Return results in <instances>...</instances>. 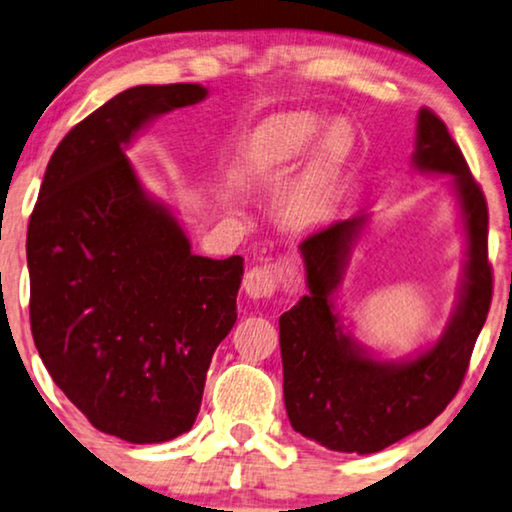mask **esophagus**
Returning a JSON list of instances; mask_svg holds the SVG:
<instances>
[{"label": "esophagus", "instance_id": "34e87169", "mask_svg": "<svg viewBox=\"0 0 512 512\" xmlns=\"http://www.w3.org/2000/svg\"><path fill=\"white\" fill-rule=\"evenodd\" d=\"M295 271L288 264H264L252 267L243 278V290L250 299H271L278 290L295 288Z\"/></svg>", "mask_w": 512, "mask_h": 512}]
</instances>
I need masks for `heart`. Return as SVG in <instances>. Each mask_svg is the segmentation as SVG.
<instances>
[{
	"instance_id": "heart-1",
	"label": "heart",
	"mask_w": 512,
	"mask_h": 512,
	"mask_svg": "<svg viewBox=\"0 0 512 512\" xmlns=\"http://www.w3.org/2000/svg\"><path fill=\"white\" fill-rule=\"evenodd\" d=\"M323 125L325 121L311 112H285L267 119L248 145V168L252 173H274L292 166L309 152ZM320 135L309 166L281 203V217L290 229H311L325 220L335 203L339 175L356 145V131L346 119L327 124Z\"/></svg>"
}]
</instances>
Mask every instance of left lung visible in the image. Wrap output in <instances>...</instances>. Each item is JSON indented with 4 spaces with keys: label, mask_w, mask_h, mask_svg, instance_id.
<instances>
[{
    "label": "left lung",
    "mask_w": 512,
    "mask_h": 512,
    "mask_svg": "<svg viewBox=\"0 0 512 512\" xmlns=\"http://www.w3.org/2000/svg\"><path fill=\"white\" fill-rule=\"evenodd\" d=\"M412 163L421 173L452 175L468 238L459 304L438 342L414 358L379 360L344 335L332 295L365 227V213L299 243L309 295L278 320L290 424L335 452H381L431 424L459 391L492 304L485 194L445 121L428 107L419 112Z\"/></svg>",
    "instance_id": "left-lung-1"
}]
</instances>
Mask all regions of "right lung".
<instances>
[{
	"label": "right lung",
	"mask_w": 512,
	"mask_h": 512,
	"mask_svg": "<svg viewBox=\"0 0 512 512\" xmlns=\"http://www.w3.org/2000/svg\"><path fill=\"white\" fill-rule=\"evenodd\" d=\"M206 95L199 84L135 86L88 114L53 152L27 227L39 356L98 431L135 445L194 426L210 360L236 323L243 257L194 255L126 159L142 126Z\"/></svg>",
	"instance_id": "right-lung-1"
}]
</instances>
